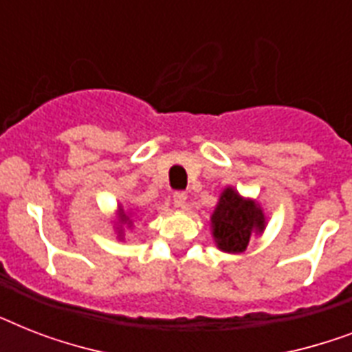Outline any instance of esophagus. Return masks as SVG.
I'll return each mask as SVG.
<instances>
[{
    "instance_id": "esophagus-1",
    "label": "esophagus",
    "mask_w": 352,
    "mask_h": 352,
    "mask_svg": "<svg viewBox=\"0 0 352 352\" xmlns=\"http://www.w3.org/2000/svg\"><path fill=\"white\" fill-rule=\"evenodd\" d=\"M186 192H175L173 193V197H171V201H173V204H175L177 208H182L184 206V203H186Z\"/></svg>"
}]
</instances>
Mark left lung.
Instances as JSON below:
<instances>
[{
  "mask_svg": "<svg viewBox=\"0 0 352 352\" xmlns=\"http://www.w3.org/2000/svg\"><path fill=\"white\" fill-rule=\"evenodd\" d=\"M215 243L225 252H243L250 235L263 230L265 217L252 201L241 199L234 190H225L212 215Z\"/></svg>",
  "mask_w": 352,
  "mask_h": 352,
  "instance_id": "left-lung-1",
  "label": "left lung"
}]
</instances>
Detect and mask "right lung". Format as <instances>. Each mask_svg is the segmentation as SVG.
<instances>
[{
	"label": "right lung",
	"mask_w": 352,
	"mask_h": 352,
	"mask_svg": "<svg viewBox=\"0 0 352 352\" xmlns=\"http://www.w3.org/2000/svg\"><path fill=\"white\" fill-rule=\"evenodd\" d=\"M122 219H127V217H126V215H124V212H122Z\"/></svg>",
	"instance_id": "right-lung-1"
}]
</instances>
